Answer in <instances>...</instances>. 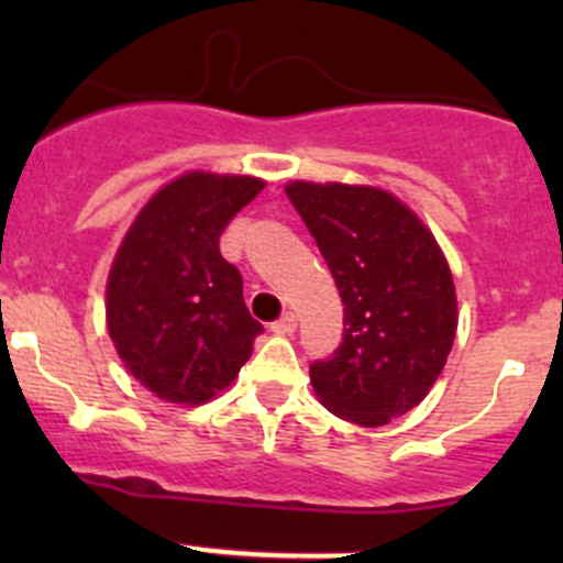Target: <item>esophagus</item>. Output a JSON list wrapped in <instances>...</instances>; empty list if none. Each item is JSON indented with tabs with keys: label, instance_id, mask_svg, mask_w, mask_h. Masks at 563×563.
I'll return each instance as SVG.
<instances>
[{
	"label": "esophagus",
	"instance_id": "34e87169",
	"mask_svg": "<svg viewBox=\"0 0 563 563\" xmlns=\"http://www.w3.org/2000/svg\"><path fill=\"white\" fill-rule=\"evenodd\" d=\"M272 332H275V334H294V332H297V316L286 313L283 318H277V321L272 323Z\"/></svg>",
	"mask_w": 563,
	"mask_h": 563
}]
</instances>
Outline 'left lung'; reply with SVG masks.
<instances>
[{"label":"left lung","mask_w":563,"mask_h":563,"mask_svg":"<svg viewBox=\"0 0 563 563\" xmlns=\"http://www.w3.org/2000/svg\"><path fill=\"white\" fill-rule=\"evenodd\" d=\"M288 198L343 299V343L310 367L323 408L382 428L428 397L457 332V291L433 231L376 185L294 179Z\"/></svg>","instance_id":"left-lung-1"}]
</instances>
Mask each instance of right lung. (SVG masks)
<instances>
[{"mask_svg": "<svg viewBox=\"0 0 563 563\" xmlns=\"http://www.w3.org/2000/svg\"><path fill=\"white\" fill-rule=\"evenodd\" d=\"M266 181L187 172L141 207L111 261L106 323L124 371L155 397L201 406L234 384L264 332L220 234Z\"/></svg>", "mask_w": 563, "mask_h": 563, "instance_id": "right-lung-1", "label": "right lung"}]
</instances>
